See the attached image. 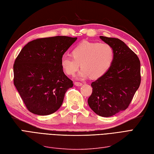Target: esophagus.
Returning a JSON list of instances; mask_svg holds the SVG:
<instances>
[{"mask_svg":"<svg viewBox=\"0 0 154 154\" xmlns=\"http://www.w3.org/2000/svg\"><path fill=\"white\" fill-rule=\"evenodd\" d=\"M74 85L76 86H81L82 85V83H81V82H75L74 83Z\"/></svg>","mask_w":154,"mask_h":154,"instance_id":"34e87169","label":"esophagus"}]
</instances>
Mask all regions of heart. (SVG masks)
<instances>
[{"label":"heart","instance_id":"b5f03b06","mask_svg":"<svg viewBox=\"0 0 154 154\" xmlns=\"http://www.w3.org/2000/svg\"><path fill=\"white\" fill-rule=\"evenodd\" d=\"M71 55L72 57L63 56L61 66L67 75L73 76L80 65V78L89 76L92 79L102 77L110 69L114 59V50L110 45L88 41H84L75 46Z\"/></svg>","mask_w":154,"mask_h":154}]
</instances>
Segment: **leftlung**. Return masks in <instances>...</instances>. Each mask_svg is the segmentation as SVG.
<instances>
[{
  "instance_id": "obj_1",
  "label": "left lung",
  "mask_w": 154,
  "mask_h": 154,
  "mask_svg": "<svg viewBox=\"0 0 154 154\" xmlns=\"http://www.w3.org/2000/svg\"><path fill=\"white\" fill-rule=\"evenodd\" d=\"M114 52L108 72L91 83L88 103L97 115L110 117L128 108L140 84V63L138 56L118 38L100 36Z\"/></svg>"
}]
</instances>
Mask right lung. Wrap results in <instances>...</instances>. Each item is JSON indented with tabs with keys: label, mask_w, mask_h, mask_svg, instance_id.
I'll return each mask as SVG.
<instances>
[{
	"label": "right lung",
	"mask_w": 154,
	"mask_h": 154,
	"mask_svg": "<svg viewBox=\"0 0 154 154\" xmlns=\"http://www.w3.org/2000/svg\"><path fill=\"white\" fill-rule=\"evenodd\" d=\"M77 38L56 36L27 43L14 64V84L29 112L46 116L61 107L73 86L65 74L61 59Z\"/></svg>",
	"instance_id": "1"
}]
</instances>
